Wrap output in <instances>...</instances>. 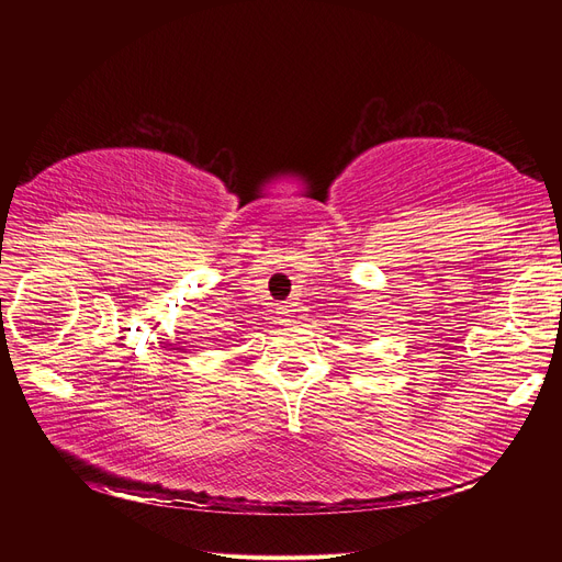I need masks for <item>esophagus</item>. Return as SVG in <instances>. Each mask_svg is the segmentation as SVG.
<instances>
[{"mask_svg": "<svg viewBox=\"0 0 562 562\" xmlns=\"http://www.w3.org/2000/svg\"><path fill=\"white\" fill-rule=\"evenodd\" d=\"M278 321L282 323V326H286V323H291V310H289V305H280V307H278Z\"/></svg>", "mask_w": 562, "mask_h": 562, "instance_id": "1", "label": "esophagus"}]
</instances>
